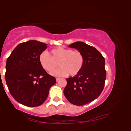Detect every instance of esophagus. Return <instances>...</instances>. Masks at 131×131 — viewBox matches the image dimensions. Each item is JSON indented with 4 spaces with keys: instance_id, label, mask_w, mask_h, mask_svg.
I'll use <instances>...</instances> for the list:
<instances>
[{
    "instance_id": "34e87169",
    "label": "esophagus",
    "mask_w": 131,
    "mask_h": 131,
    "mask_svg": "<svg viewBox=\"0 0 131 131\" xmlns=\"http://www.w3.org/2000/svg\"><path fill=\"white\" fill-rule=\"evenodd\" d=\"M59 80H60V78H58V77H57V78H56V81H59Z\"/></svg>"
}]
</instances>
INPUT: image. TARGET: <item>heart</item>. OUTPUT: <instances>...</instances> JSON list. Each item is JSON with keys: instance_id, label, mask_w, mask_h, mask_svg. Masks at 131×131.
<instances>
[{"instance_id": "b5f03b06", "label": "heart", "mask_w": 131, "mask_h": 131, "mask_svg": "<svg viewBox=\"0 0 131 131\" xmlns=\"http://www.w3.org/2000/svg\"><path fill=\"white\" fill-rule=\"evenodd\" d=\"M50 55L46 51L42 52L39 55V62L41 67L48 72L56 67L58 63L61 68L51 73L53 76H64L68 74L74 76L83 69L84 56L79 51L58 47L51 50Z\"/></svg>"}]
</instances>
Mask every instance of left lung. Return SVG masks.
<instances>
[{
  "label": "left lung",
  "instance_id": "obj_1",
  "mask_svg": "<svg viewBox=\"0 0 131 131\" xmlns=\"http://www.w3.org/2000/svg\"><path fill=\"white\" fill-rule=\"evenodd\" d=\"M69 47L81 52L84 62L78 74L66 79L63 94L71 103L83 106L94 101L102 92L106 77L105 60L96 48L83 42H75Z\"/></svg>",
  "mask_w": 131,
  "mask_h": 131
}]
</instances>
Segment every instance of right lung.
<instances>
[{
    "label": "right lung",
    "instance_id": "right-lung-1",
    "mask_svg": "<svg viewBox=\"0 0 131 131\" xmlns=\"http://www.w3.org/2000/svg\"><path fill=\"white\" fill-rule=\"evenodd\" d=\"M47 44L37 40L19 44L6 61L5 79L11 95L18 102L36 107L46 100L50 88L56 83L39 62Z\"/></svg>",
    "mask_w": 131,
    "mask_h": 131
}]
</instances>
